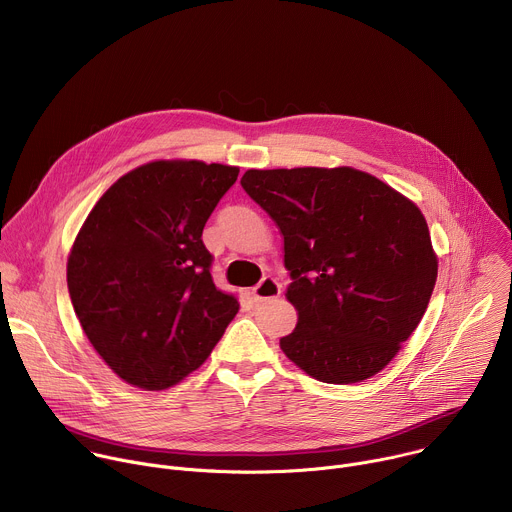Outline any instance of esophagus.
Masks as SVG:
<instances>
[{
    "instance_id": "1",
    "label": "esophagus",
    "mask_w": 512,
    "mask_h": 512,
    "mask_svg": "<svg viewBox=\"0 0 512 512\" xmlns=\"http://www.w3.org/2000/svg\"><path fill=\"white\" fill-rule=\"evenodd\" d=\"M253 300L255 302H267L273 298H279L281 294V283L275 277H263L255 287H253Z\"/></svg>"
}]
</instances>
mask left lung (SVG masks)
Instances as JSON below:
<instances>
[{"label": "left lung", "mask_w": 512, "mask_h": 512, "mask_svg": "<svg viewBox=\"0 0 512 512\" xmlns=\"http://www.w3.org/2000/svg\"><path fill=\"white\" fill-rule=\"evenodd\" d=\"M243 190L283 235L298 310L281 350L310 377L352 385L383 371L421 322L437 259L421 210L354 168L247 170Z\"/></svg>", "instance_id": "left-lung-1"}]
</instances>
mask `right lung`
Wrapping results in <instances>:
<instances>
[{
    "instance_id": "1",
    "label": "right lung",
    "mask_w": 512,
    "mask_h": 512,
    "mask_svg": "<svg viewBox=\"0 0 512 512\" xmlns=\"http://www.w3.org/2000/svg\"><path fill=\"white\" fill-rule=\"evenodd\" d=\"M239 168L152 162L121 176L72 245L66 283L101 358L129 385L162 391L208 358L239 312L212 281L202 229Z\"/></svg>"
}]
</instances>
